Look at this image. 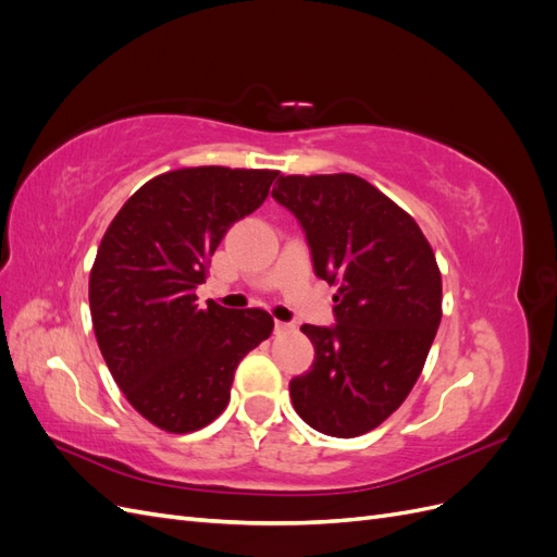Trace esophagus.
<instances>
[{"label":"esophagus","mask_w":557,"mask_h":557,"mask_svg":"<svg viewBox=\"0 0 557 557\" xmlns=\"http://www.w3.org/2000/svg\"><path fill=\"white\" fill-rule=\"evenodd\" d=\"M274 330H276V334H283V332H290V330H295V325H293V323H283V320H276Z\"/></svg>","instance_id":"obj_1"}]
</instances>
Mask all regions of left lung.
I'll return each mask as SVG.
<instances>
[{"mask_svg":"<svg viewBox=\"0 0 557 557\" xmlns=\"http://www.w3.org/2000/svg\"><path fill=\"white\" fill-rule=\"evenodd\" d=\"M272 197L305 230L334 295L330 327L301 325L315 360L290 381L313 430L360 436L399 409L442 323V274L413 218L356 174L281 176Z\"/></svg>","mask_w":557,"mask_h":557,"instance_id":"obj_1","label":"left lung"}]
</instances>
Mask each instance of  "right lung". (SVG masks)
Returning <instances> with one entry per match:
<instances>
[{
	"label": "right lung",
	"instance_id": "right-lung-1",
	"mask_svg": "<svg viewBox=\"0 0 557 557\" xmlns=\"http://www.w3.org/2000/svg\"><path fill=\"white\" fill-rule=\"evenodd\" d=\"M278 172L190 166L144 183L111 221L90 272L99 350L127 401L160 430L209 425L234 369L274 330L262 309L197 305L225 232L256 211Z\"/></svg>",
	"mask_w": 557,
	"mask_h": 557
}]
</instances>
